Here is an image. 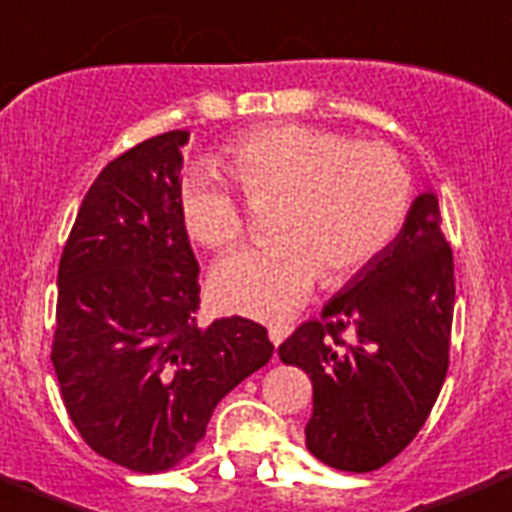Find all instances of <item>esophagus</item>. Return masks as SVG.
Listing matches in <instances>:
<instances>
[{
  "mask_svg": "<svg viewBox=\"0 0 512 512\" xmlns=\"http://www.w3.org/2000/svg\"><path fill=\"white\" fill-rule=\"evenodd\" d=\"M288 330H291V328H288V325H269L271 344H274V347H280L285 336H288Z\"/></svg>",
  "mask_w": 512,
  "mask_h": 512,
  "instance_id": "34e87169",
  "label": "esophagus"
}]
</instances>
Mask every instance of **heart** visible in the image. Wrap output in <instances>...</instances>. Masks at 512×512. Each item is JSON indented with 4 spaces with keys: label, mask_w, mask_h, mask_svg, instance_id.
Returning <instances> with one entry per match:
<instances>
[{
    "label": "heart",
    "mask_w": 512,
    "mask_h": 512,
    "mask_svg": "<svg viewBox=\"0 0 512 512\" xmlns=\"http://www.w3.org/2000/svg\"><path fill=\"white\" fill-rule=\"evenodd\" d=\"M224 159L249 196L280 198L271 215L277 241L212 269V297L229 314L283 319L297 311L322 274L342 283L384 255L412 204V176L392 148L316 125H260L229 142ZM176 198L201 246L224 249L243 235L241 204L210 162L184 170Z\"/></svg>",
    "instance_id": "obj_1"
}]
</instances>
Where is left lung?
Listing matches in <instances>:
<instances>
[{"instance_id":"8db88e82","label":"left lung","mask_w":512,"mask_h":512,"mask_svg":"<svg viewBox=\"0 0 512 512\" xmlns=\"http://www.w3.org/2000/svg\"><path fill=\"white\" fill-rule=\"evenodd\" d=\"M451 316L454 257L426 187L387 252L277 350L314 384L305 446L316 460L367 474L415 440L446 381Z\"/></svg>"}]
</instances>
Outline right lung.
<instances>
[{
    "mask_svg": "<svg viewBox=\"0 0 512 512\" xmlns=\"http://www.w3.org/2000/svg\"><path fill=\"white\" fill-rule=\"evenodd\" d=\"M187 131L139 142L83 196L58 266L52 367L75 429L128 471H168L218 401L269 364L243 316L198 328V263L179 218Z\"/></svg>",
    "mask_w": 512,
    "mask_h": 512,
    "instance_id": "right-lung-1",
    "label": "right lung"
}]
</instances>
